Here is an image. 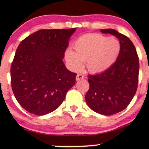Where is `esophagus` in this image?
Returning <instances> with one entry per match:
<instances>
[{
  "label": "esophagus",
  "mask_w": 149,
  "mask_h": 149,
  "mask_svg": "<svg viewBox=\"0 0 149 149\" xmlns=\"http://www.w3.org/2000/svg\"><path fill=\"white\" fill-rule=\"evenodd\" d=\"M83 78H84V76H83V74H78L77 75V77H76V80L77 81H79V80H81V79H82Z\"/></svg>",
  "instance_id": "esophagus-1"
}]
</instances>
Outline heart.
<instances>
[{"label": "heart", "instance_id": "b5f03b06", "mask_svg": "<svg viewBox=\"0 0 149 149\" xmlns=\"http://www.w3.org/2000/svg\"><path fill=\"white\" fill-rule=\"evenodd\" d=\"M73 49L65 52V59L74 70L82 68L83 62L93 72L107 70L115 62L119 54L120 45L114 37L107 38L100 34H86L74 42Z\"/></svg>", "mask_w": 149, "mask_h": 149}]
</instances>
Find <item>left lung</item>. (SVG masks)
<instances>
[{"label":"left lung","mask_w":149,"mask_h":149,"mask_svg":"<svg viewBox=\"0 0 149 149\" xmlns=\"http://www.w3.org/2000/svg\"><path fill=\"white\" fill-rule=\"evenodd\" d=\"M119 40L120 52L115 62L104 72L88 75L89 89L85 101L93 111L104 115L119 113L131 102L138 87L139 60L132 40L117 30H101Z\"/></svg>","instance_id":"left-lung-1"}]
</instances>
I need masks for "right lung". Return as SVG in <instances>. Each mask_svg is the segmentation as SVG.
Wrapping results in <instances>:
<instances>
[{
	"mask_svg": "<svg viewBox=\"0 0 149 149\" xmlns=\"http://www.w3.org/2000/svg\"><path fill=\"white\" fill-rule=\"evenodd\" d=\"M75 30H40L19 43L11 66V87L17 101L28 113L38 116L52 113L76 83L77 74L63 62Z\"/></svg>",
	"mask_w": 149,
	"mask_h": 149,
	"instance_id": "add662e5",
	"label": "right lung"
}]
</instances>
